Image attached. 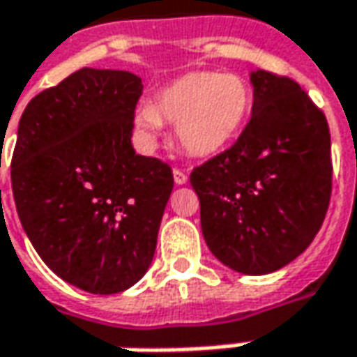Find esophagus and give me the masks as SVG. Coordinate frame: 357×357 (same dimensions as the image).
Instances as JSON below:
<instances>
[{"label":"esophagus","mask_w":357,"mask_h":357,"mask_svg":"<svg viewBox=\"0 0 357 357\" xmlns=\"http://www.w3.org/2000/svg\"><path fill=\"white\" fill-rule=\"evenodd\" d=\"M173 176H174V183H176V184H184L186 181H188L186 173H184V171H181V169H174Z\"/></svg>","instance_id":"obj_1"}]
</instances>
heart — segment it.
Here are the masks:
<instances>
[{
  "instance_id": "obj_1",
  "label": "heart",
  "mask_w": 357,
  "mask_h": 357,
  "mask_svg": "<svg viewBox=\"0 0 357 357\" xmlns=\"http://www.w3.org/2000/svg\"><path fill=\"white\" fill-rule=\"evenodd\" d=\"M251 112L253 92L241 76L188 73L167 84L153 104H141L133 123L145 147L155 145L162 123H171L188 155L208 159L240 137Z\"/></svg>"
}]
</instances>
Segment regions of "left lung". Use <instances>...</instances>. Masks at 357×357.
<instances>
[{"instance_id": "obj_1", "label": "left lung", "mask_w": 357, "mask_h": 357, "mask_svg": "<svg viewBox=\"0 0 357 357\" xmlns=\"http://www.w3.org/2000/svg\"><path fill=\"white\" fill-rule=\"evenodd\" d=\"M250 123L228 151L190 173L202 236L226 267L267 275L296 259L332 192L324 114L291 78L253 70Z\"/></svg>"}]
</instances>
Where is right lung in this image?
Segmentation results:
<instances>
[{"label": "right lung", "instance_id": "1", "mask_svg": "<svg viewBox=\"0 0 357 357\" xmlns=\"http://www.w3.org/2000/svg\"><path fill=\"white\" fill-rule=\"evenodd\" d=\"M141 92L135 74L82 68L19 119L11 186L21 226L50 271L86 293H121L147 273L173 190L171 167L131 145Z\"/></svg>", "mask_w": 357, "mask_h": 357}]
</instances>
